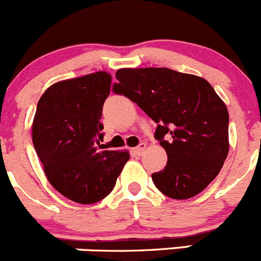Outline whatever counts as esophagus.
Here are the masks:
<instances>
[{
	"label": "esophagus",
	"mask_w": 261,
	"mask_h": 261,
	"mask_svg": "<svg viewBox=\"0 0 261 261\" xmlns=\"http://www.w3.org/2000/svg\"><path fill=\"white\" fill-rule=\"evenodd\" d=\"M144 149H146V143H141L139 146L134 147V148L132 149V152H133L136 156H141V154H143Z\"/></svg>",
	"instance_id": "34e87169"
}]
</instances>
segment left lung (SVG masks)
Instances as JSON below:
<instances>
[{
	"label": "left lung",
	"mask_w": 261,
	"mask_h": 261,
	"mask_svg": "<svg viewBox=\"0 0 261 261\" xmlns=\"http://www.w3.org/2000/svg\"><path fill=\"white\" fill-rule=\"evenodd\" d=\"M115 94L124 95L157 123L154 137L167 153L152 174L162 194L189 199L221 171L229 149L228 112L210 82L165 67L120 68Z\"/></svg>",
	"instance_id": "left-lung-1"
}]
</instances>
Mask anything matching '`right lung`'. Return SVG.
<instances>
[{"mask_svg": "<svg viewBox=\"0 0 261 261\" xmlns=\"http://www.w3.org/2000/svg\"><path fill=\"white\" fill-rule=\"evenodd\" d=\"M112 74L95 72L45 90L33 120V143L51 187L80 204L104 199L129 160L128 151L97 148Z\"/></svg>", "mask_w": 261, "mask_h": 261, "instance_id": "right-lung-1", "label": "right lung"}]
</instances>
